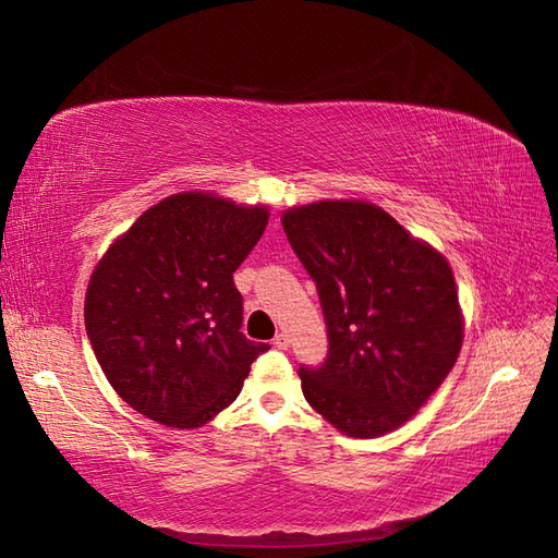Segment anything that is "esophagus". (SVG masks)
Listing matches in <instances>:
<instances>
[{
    "mask_svg": "<svg viewBox=\"0 0 558 558\" xmlns=\"http://www.w3.org/2000/svg\"><path fill=\"white\" fill-rule=\"evenodd\" d=\"M274 344H276L278 349H288V347H290V338H288V335H284V332H278Z\"/></svg>",
    "mask_w": 558,
    "mask_h": 558,
    "instance_id": "1",
    "label": "esophagus"
}]
</instances>
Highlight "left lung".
I'll list each match as a JSON object with an SVG mask.
<instances>
[{"mask_svg": "<svg viewBox=\"0 0 558 558\" xmlns=\"http://www.w3.org/2000/svg\"><path fill=\"white\" fill-rule=\"evenodd\" d=\"M314 278L328 359L300 368L306 401L347 437L371 439L416 416L454 368L463 314L442 252L378 204L320 199L282 211Z\"/></svg>", "mask_w": 558, "mask_h": 558, "instance_id": "8db88e82", "label": "left lung"}]
</instances>
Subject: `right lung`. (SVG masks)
I'll return each instance as SVG.
<instances>
[{
  "instance_id": "right-lung-1",
  "label": "right lung",
  "mask_w": 558,
  "mask_h": 558,
  "mask_svg": "<svg viewBox=\"0 0 558 558\" xmlns=\"http://www.w3.org/2000/svg\"><path fill=\"white\" fill-rule=\"evenodd\" d=\"M268 206L178 192L111 242L87 282L85 328L125 404L168 427H202L238 399L268 344L242 328L232 274L262 240Z\"/></svg>"
}]
</instances>
